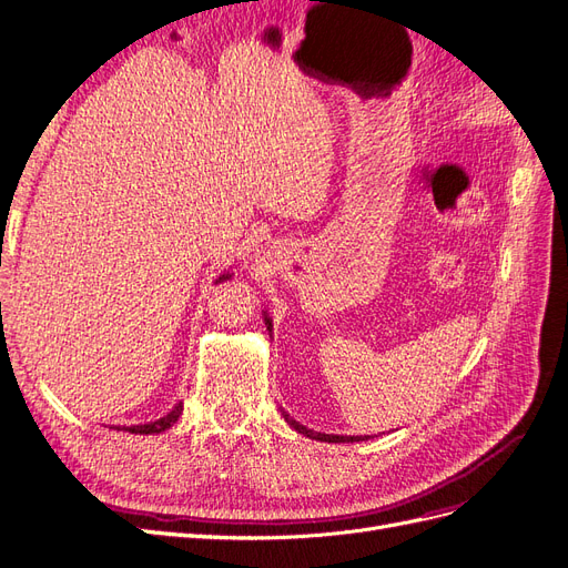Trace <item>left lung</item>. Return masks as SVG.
I'll return each instance as SVG.
<instances>
[{"mask_svg":"<svg viewBox=\"0 0 568 568\" xmlns=\"http://www.w3.org/2000/svg\"><path fill=\"white\" fill-rule=\"evenodd\" d=\"M265 324H267V329L272 332V320L265 315ZM284 419L291 424V428H296L298 434H303V436H307V438H315V440H324V443H355V440H367L369 436H332V434H317V432H313V428H305L303 424H298L296 419H291L286 412H284Z\"/></svg>","mask_w":568,"mask_h":568,"instance_id":"left-lung-1","label":"left lung"}]
</instances>
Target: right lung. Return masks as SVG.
Instances as JSON below:
<instances>
[{"label":"right lung","instance_id":"obj_1","mask_svg":"<svg viewBox=\"0 0 568 568\" xmlns=\"http://www.w3.org/2000/svg\"><path fill=\"white\" fill-rule=\"evenodd\" d=\"M230 277H232V274H222V277H220L217 282H222V280H230ZM180 415H182V403H178L173 409H170L165 417H161V419H156V422H149V424H140V426H125V432H130V434H140V436L161 434V432H165V428L173 426V424L180 419Z\"/></svg>","mask_w":568,"mask_h":568}]
</instances>
